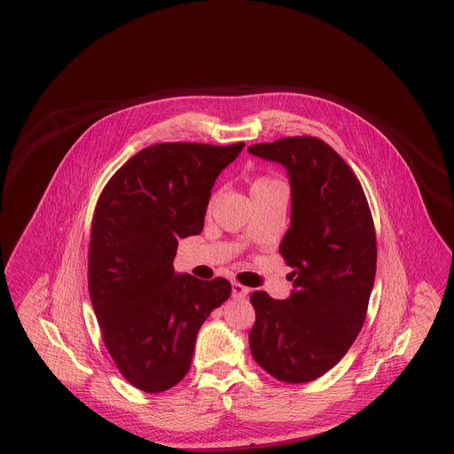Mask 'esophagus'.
Listing matches in <instances>:
<instances>
[{"mask_svg":"<svg viewBox=\"0 0 454 454\" xmlns=\"http://www.w3.org/2000/svg\"><path fill=\"white\" fill-rule=\"evenodd\" d=\"M231 287H233V298H237V300L245 298V296L250 293V289H248V287H245V286H243V284H239V282H233V284H231Z\"/></svg>","mask_w":454,"mask_h":454,"instance_id":"1","label":"esophagus"}]
</instances>
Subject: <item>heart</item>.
<instances>
[{"label": "heart", "instance_id": "heart-1", "mask_svg": "<svg viewBox=\"0 0 454 454\" xmlns=\"http://www.w3.org/2000/svg\"><path fill=\"white\" fill-rule=\"evenodd\" d=\"M279 187H284V184H282L281 180H278V178H274V176H270V175H255V176L250 180V192H252L254 197L267 194V192H270V191H274V189H279ZM215 200H216V195L213 194L211 195V199H209V202H207V207H209V209L213 207Z\"/></svg>", "mask_w": 454, "mask_h": 454}]
</instances>
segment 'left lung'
<instances>
[{"instance_id": "obj_1", "label": "left lung", "mask_w": 454, "mask_h": 454, "mask_svg": "<svg viewBox=\"0 0 454 454\" xmlns=\"http://www.w3.org/2000/svg\"><path fill=\"white\" fill-rule=\"evenodd\" d=\"M289 175L291 226L279 254L293 294L255 291L248 333L254 359L284 383H308L335 366L359 335L376 276V231L366 194L344 158L313 136L248 148Z\"/></svg>"}]
</instances>
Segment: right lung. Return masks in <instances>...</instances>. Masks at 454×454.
<instances>
[{"label": "right lung", "mask_w": 454, "mask_h": 454, "mask_svg": "<svg viewBox=\"0 0 454 454\" xmlns=\"http://www.w3.org/2000/svg\"><path fill=\"white\" fill-rule=\"evenodd\" d=\"M245 143H160L129 158L97 200L88 291L102 340L121 374L146 393L189 372L195 339L231 284L176 276L180 238L199 235L217 175Z\"/></svg>", "instance_id": "obj_1"}]
</instances>
